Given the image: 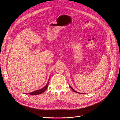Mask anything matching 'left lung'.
Listing matches in <instances>:
<instances>
[{
	"label": "left lung",
	"mask_w": 120,
	"mask_h": 120,
	"mask_svg": "<svg viewBox=\"0 0 120 120\" xmlns=\"http://www.w3.org/2000/svg\"><path fill=\"white\" fill-rule=\"evenodd\" d=\"M70 88L74 91V92H75V93H78V94H81V93H78V92H76V91H75V90H74V89L73 88H72L70 86Z\"/></svg>",
	"instance_id": "left-lung-1"
}]
</instances>
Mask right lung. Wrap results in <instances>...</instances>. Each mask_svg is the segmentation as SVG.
I'll list each match as a JSON object with an SVG mask.
<instances>
[{
  "label": "right lung",
  "mask_w": 120,
  "mask_h": 120,
  "mask_svg": "<svg viewBox=\"0 0 120 120\" xmlns=\"http://www.w3.org/2000/svg\"><path fill=\"white\" fill-rule=\"evenodd\" d=\"M48 84H49V82L46 84V85L44 87H43L41 89H40V90H37V91H34L33 92L30 93L29 94H30V95H38V94H41L43 93V92H44L46 90V89H47V88L48 86Z\"/></svg>",
  "instance_id": "right-lung-1"
}]
</instances>
